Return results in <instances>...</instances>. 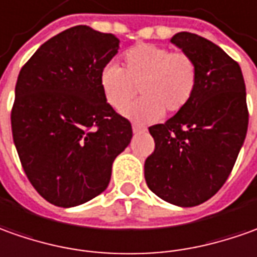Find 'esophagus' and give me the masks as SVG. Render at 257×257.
<instances>
[{"label":"esophagus","instance_id":"34e87169","mask_svg":"<svg viewBox=\"0 0 257 257\" xmlns=\"http://www.w3.org/2000/svg\"><path fill=\"white\" fill-rule=\"evenodd\" d=\"M132 131H134V134H139V132L145 131V128L141 126V125H136V123H134V125H132Z\"/></svg>","mask_w":257,"mask_h":257}]
</instances>
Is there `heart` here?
I'll return each instance as SVG.
<instances>
[{
	"label": "heart",
	"mask_w": 257,
	"mask_h": 257,
	"mask_svg": "<svg viewBox=\"0 0 257 257\" xmlns=\"http://www.w3.org/2000/svg\"><path fill=\"white\" fill-rule=\"evenodd\" d=\"M197 64L186 52L141 43L122 56L121 69L109 64L101 71V88L108 104L121 111L136 95L142 99L123 114L138 121H153L160 114H177L190 102L197 87Z\"/></svg>",
	"instance_id": "b5f03b06"
}]
</instances>
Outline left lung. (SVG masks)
Returning a JSON list of instances; mask_svg holds the SVG:
<instances>
[{
  "mask_svg": "<svg viewBox=\"0 0 257 257\" xmlns=\"http://www.w3.org/2000/svg\"><path fill=\"white\" fill-rule=\"evenodd\" d=\"M170 42L194 59L197 87L181 111L149 128L155 151L145 180L162 200L195 207L224 186L245 142V81L238 63L208 39L179 32Z\"/></svg>",
  "mask_w": 257,
  "mask_h": 257,
  "instance_id": "obj_1",
  "label": "left lung"
}]
</instances>
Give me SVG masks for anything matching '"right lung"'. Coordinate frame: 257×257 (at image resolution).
<instances>
[{"instance_id":"1","label":"right lung","mask_w":257,"mask_h":257,"mask_svg":"<svg viewBox=\"0 0 257 257\" xmlns=\"http://www.w3.org/2000/svg\"><path fill=\"white\" fill-rule=\"evenodd\" d=\"M118 49L112 33L73 26L19 71L12 138L28 180L53 205L76 207L101 194L132 139L131 122L106 102L99 83Z\"/></svg>"}]
</instances>
